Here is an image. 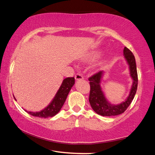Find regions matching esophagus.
I'll return each instance as SVG.
<instances>
[{"label":"esophagus","instance_id":"esophagus-1","mask_svg":"<svg viewBox=\"0 0 155 155\" xmlns=\"http://www.w3.org/2000/svg\"><path fill=\"white\" fill-rule=\"evenodd\" d=\"M75 79L76 81H79V80H83V77L80 74H77L75 75Z\"/></svg>","mask_w":155,"mask_h":155}]
</instances>
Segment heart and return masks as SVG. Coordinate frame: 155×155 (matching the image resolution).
Returning <instances> with one entry per match:
<instances>
[{"label":"heart","instance_id":"b5f03b06","mask_svg":"<svg viewBox=\"0 0 155 155\" xmlns=\"http://www.w3.org/2000/svg\"><path fill=\"white\" fill-rule=\"evenodd\" d=\"M96 55H97L96 54H92V56H91V58H94V57H96Z\"/></svg>","mask_w":155,"mask_h":155}]
</instances>
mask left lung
Segmentation results:
<instances>
[{
	"mask_svg": "<svg viewBox=\"0 0 155 155\" xmlns=\"http://www.w3.org/2000/svg\"><path fill=\"white\" fill-rule=\"evenodd\" d=\"M124 55L129 65L130 74L133 79L130 94L124 102L119 104H113L107 101L101 87V79L103 76V71L97 72L89 78L90 85L89 101L90 105L96 114L103 116H114L123 114L130 104L137 91L138 77L135 57L127 47L124 48Z\"/></svg>",
	"mask_w": 155,
	"mask_h": 155,
	"instance_id": "8db88e82",
	"label": "left lung"
}]
</instances>
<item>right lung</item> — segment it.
<instances>
[{
    "label": "right lung",
    "mask_w": 155,
    "mask_h": 155,
    "mask_svg": "<svg viewBox=\"0 0 155 155\" xmlns=\"http://www.w3.org/2000/svg\"><path fill=\"white\" fill-rule=\"evenodd\" d=\"M74 81L75 80L74 77H68L64 79L61 83V85L60 86L59 90L57 91L53 100L45 109L38 112L28 111L27 110H25V111L28 114L38 117L46 118V117L54 116L57 114H58L59 111L61 110V107L64 105L68 94H69L72 86L74 85Z\"/></svg>",
    "instance_id": "add662e5"
}]
</instances>
